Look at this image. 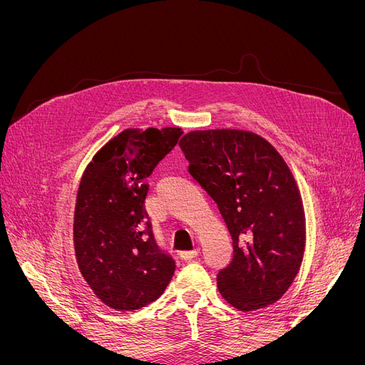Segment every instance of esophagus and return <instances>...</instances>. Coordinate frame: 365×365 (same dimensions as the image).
<instances>
[{
    "label": "esophagus",
    "instance_id": "34e87169",
    "mask_svg": "<svg viewBox=\"0 0 365 365\" xmlns=\"http://www.w3.org/2000/svg\"><path fill=\"white\" fill-rule=\"evenodd\" d=\"M197 250H193V251H181L180 252V259H182V260H192V259H195L196 256H197Z\"/></svg>",
    "mask_w": 365,
    "mask_h": 365
}]
</instances>
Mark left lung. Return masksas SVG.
Wrapping results in <instances>:
<instances>
[{"mask_svg":"<svg viewBox=\"0 0 365 365\" xmlns=\"http://www.w3.org/2000/svg\"><path fill=\"white\" fill-rule=\"evenodd\" d=\"M180 148L233 239V260L217 274L220 295L242 312L279 302L306 247L303 201L288 164L269 141L242 129L192 130Z\"/></svg>","mask_w":365,"mask_h":365,"instance_id":"obj_1","label":"left lung"}]
</instances>
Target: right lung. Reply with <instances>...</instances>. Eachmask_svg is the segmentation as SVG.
I'll list each match as a JSON object with an SVG mask.
<instances>
[{
    "mask_svg": "<svg viewBox=\"0 0 365 365\" xmlns=\"http://www.w3.org/2000/svg\"><path fill=\"white\" fill-rule=\"evenodd\" d=\"M181 134V128L125 129L96 152L82 175L73 224L77 267L102 303L115 311L148 306L172 280L173 259L158 250L150 222L143 230L145 180Z\"/></svg>",
    "mask_w": 365,
    "mask_h": 365,
    "instance_id": "right-lung-1",
    "label": "right lung"
}]
</instances>
